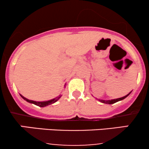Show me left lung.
Instances as JSON below:
<instances>
[{
  "label": "left lung",
  "mask_w": 149,
  "mask_h": 149,
  "mask_svg": "<svg viewBox=\"0 0 149 149\" xmlns=\"http://www.w3.org/2000/svg\"><path fill=\"white\" fill-rule=\"evenodd\" d=\"M131 93V92H130L129 94H127V95H125V96L123 97H120V98H118V99H115V100H98L100 101V102H102V103H104V104H114L116 103V102H119V101H121L123 100H124V99H125L126 97H127L128 95H130V94Z\"/></svg>",
  "instance_id": "obj_1"
}]
</instances>
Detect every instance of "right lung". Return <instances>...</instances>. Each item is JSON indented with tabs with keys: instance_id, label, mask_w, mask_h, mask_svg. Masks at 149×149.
Returning <instances> with one entry per match:
<instances>
[{
	"instance_id": "right-lung-1",
	"label": "right lung",
	"mask_w": 149,
	"mask_h": 149,
	"mask_svg": "<svg viewBox=\"0 0 149 149\" xmlns=\"http://www.w3.org/2000/svg\"><path fill=\"white\" fill-rule=\"evenodd\" d=\"M20 96H21L22 98L24 99V100L26 101V102H29V103L33 104H35V105L38 106V107H47V106H48V105H50V104H52L55 103L57 100H59V99L61 97V95H59V97H56V98H54V99H52V100H51L45 101V102H36V101L28 100V99L25 98L24 97H23L21 95H20Z\"/></svg>"
}]
</instances>
